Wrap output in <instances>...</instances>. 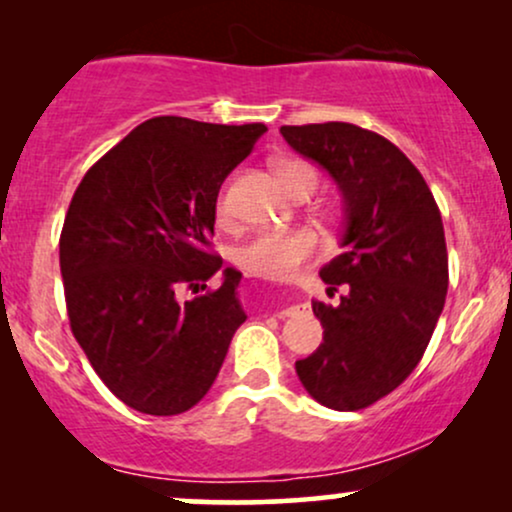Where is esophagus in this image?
I'll use <instances>...</instances> for the list:
<instances>
[{
    "mask_svg": "<svg viewBox=\"0 0 512 512\" xmlns=\"http://www.w3.org/2000/svg\"><path fill=\"white\" fill-rule=\"evenodd\" d=\"M305 308V305H289V308H284V310H281V317H293V315H298V313H301V310Z\"/></svg>",
    "mask_w": 512,
    "mask_h": 512,
    "instance_id": "esophagus-1",
    "label": "esophagus"
}]
</instances>
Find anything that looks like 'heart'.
<instances>
[{
	"mask_svg": "<svg viewBox=\"0 0 512 512\" xmlns=\"http://www.w3.org/2000/svg\"><path fill=\"white\" fill-rule=\"evenodd\" d=\"M276 173L289 187L293 197L313 195L320 185V175L315 166L305 161H281ZM216 221L221 226H233L236 209L231 199V182L221 187L214 204ZM317 255V236L310 228H286V231H264L252 238L243 250L238 252V264L252 276H262L269 281H289L305 262Z\"/></svg>",
	"mask_w": 512,
	"mask_h": 512,
	"instance_id": "b5f03b06",
	"label": "heart"
}]
</instances>
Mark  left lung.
I'll use <instances>...</instances> for the list:
<instances>
[{
	"label": "left lung",
	"mask_w": 512,
	"mask_h": 512,
	"mask_svg": "<svg viewBox=\"0 0 512 512\" xmlns=\"http://www.w3.org/2000/svg\"><path fill=\"white\" fill-rule=\"evenodd\" d=\"M298 154L320 163L344 197L342 255L320 269L339 305L313 301L322 344L296 361L308 395L358 411L390 395L419 366L448 293L440 209L395 144L349 122L281 127Z\"/></svg>",
	"instance_id": "8db88e82"
}]
</instances>
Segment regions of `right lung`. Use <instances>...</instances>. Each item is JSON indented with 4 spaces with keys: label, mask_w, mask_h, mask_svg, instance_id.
Instances as JSON below:
<instances>
[{
    "label": "right lung",
    "mask_w": 512,
    "mask_h": 512,
    "mask_svg": "<svg viewBox=\"0 0 512 512\" xmlns=\"http://www.w3.org/2000/svg\"><path fill=\"white\" fill-rule=\"evenodd\" d=\"M267 132L151 117L98 158L60 236L69 325L105 387L151 416L192 409L245 322L240 272L211 252L221 182ZM222 272L224 284L204 292ZM196 296L181 301V293Z\"/></svg>",
    "instance_id": "1"
}]
</instances>
